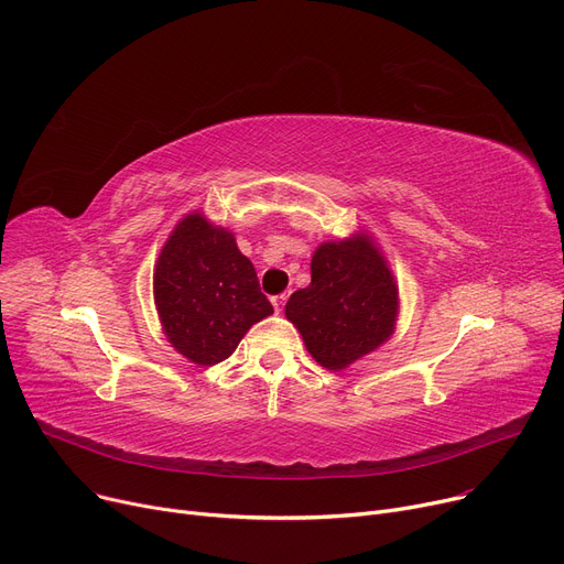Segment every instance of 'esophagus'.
<instances>
[{
    "label": "esophagus",
    "mask_w": 564,
    "mask_h": 564,
    "mask_svg": "<svg viewBox=\"0 0 564 564\" xmlns=\"http://www.w3.org/2000/svg\"><path fill=\"white\" fill-rule=\"evenodd\" d=\"M285 302H288V292H281V294H276V297H272V304H274L276 313H281V311H283Z\"/></svg>",
    "instance_id": "34e87169"
}]
</instances>
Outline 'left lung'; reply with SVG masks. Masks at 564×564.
<instances>
[{"mask_svg":"<svg viewBox=\"0 0 564 564\" xmlns=\"http://www.w3.org/2000/svg\"><path fill=\"white\" fill-rule=\"evenodd\" d=\"M285 315L319 366L343 370L391 336L398 288L366 235L324 242L311 262V285L292 292Z\"/></svg>","mask_w":564,"mask_h":564,"instance_id":"8db88e82","label":"left lung"}]
</instances>
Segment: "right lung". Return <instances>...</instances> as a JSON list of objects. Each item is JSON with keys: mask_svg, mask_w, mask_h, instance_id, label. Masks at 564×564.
I'll list each match as a JSON object with an SVG mask.
<instances>
[{"mask_svg": "<svg viewBox=\"0 0 564 564\" xmlns=\"http://www.w3.org/2000/svg\"><path fill=\"white\" fill-rule=\"evenodd\" d=\"M153 290L169 343L198 366L228 359L251 324L274 313L232 232L200 215L183 219L169 237Z\"/></svg>", "mask_w": 564, "mask_h": 564, "instance_id": "right-lung-1", "label": "right lung"}]
</instances>
